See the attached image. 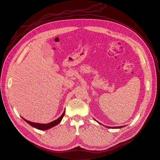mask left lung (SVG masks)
I'll use <instances>...</instances> for the list:
<instances>
[{"label":"left lung","mask_w":160,"mask_h":160,"mask_svg":"<svg viewBox=\"0 0 160 160\" xmlns=\"http://www.w3.org/2000/svg\"><path fill=\"white\" fill-rule=\"evenodd\" d=\"M123 126H119V127H110L111 128H123ZM107 128H109V127H107Z\"/></svg>","instance_id":"8db88e82"}]
</instances>
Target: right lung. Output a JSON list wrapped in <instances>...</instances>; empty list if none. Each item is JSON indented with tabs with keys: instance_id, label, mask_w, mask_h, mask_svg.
<instances>
[{
	"instance_id": "add662e5",
	"label": "right lung",
	"mask_w": 160,
	"mask_h": 160,
	"mask_svg": "<svg viewBox=\"0 0 160 160\" xmlns=\"http://www.w3.org/2000/svg\"><path fill=\"white\" fill-rule=\"evenodd\" d=\"M65 113V110L64 111L63 113H62L59 118L57 119L55 121H53V122H50L49 123H46V124L34 123V122H30V121H28V120L24 119V118H22V119L25 120L26 122H27L28 124H29L30 125L32 126L33 128H35L38 129H40V130H47V129H50L52 127H54V126H55V125L59 124L61 122V121L62 120V118H63Z\"/></svg>"
}]
</instances>
